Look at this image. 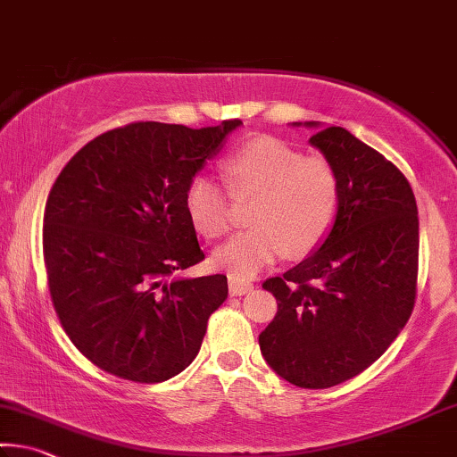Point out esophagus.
I'll use <instances>...</instances> for the list:
<instances>
[{"mask_svg": "<svg viewBox=\"0 0 457 457\" xmlns=\"http://www.w3.org/2000/svg\"><path fill=\"white\" fill-rule=\"evenodd\" d=\"M254 285L250 280H242L237 277H229V295L231 296H242L245 293H250Z\"/></svg>", "mask_w": 457, "mask_h": 457, "instance_id": "esophagus-1", "label": "esophagus"}]
</instances>
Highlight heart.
Masks as SVG:
<instances>
[{"instance_id": "heart-1", "label": "heart", "mask_w": 457, "mask_h": 457, "mask_svg": "<svg viewBox=\"0 0 457 457\" xmlns=\"http://www.w3.org/2000/svg\"><path fill=\"white\" fill-rule=\"evenodd\" d=\"M228 187L207 175L191 179L185 209L203 237L231 228L234 199L252 201L248 223L215 250L213 264L231 277L250 278L287 252L301 258L328 240L339 213L342 183L329 161L272 136H260L223 161Z\"/></svg>"}]
</instances>
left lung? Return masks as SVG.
<instances>
[{"instance_id": "8db88e82", "label": "left lung", "mask_w": 457, "mask_h": 457, "mask_svg": "<svg viewBox=\"0 0 457 457\" xmlns=\"http://www.w3.org/2000/svg\"><path fill=\"white\" fill-rule=\"evenodd\" d=\"M311 144L336 166L339 213L315 254L262 288L278 311L258 342L268 366L301 388H329L372 366L417 299L419 217L407 177L378 150L331 126Z\"/></svg>"}]
</instances>
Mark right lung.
Wrapping results in <instances>:
<instances>
[{
    "instance_id": "right-lung-1",
    "label": "right lung",
    "mask_w": 457,
    "mask_h": 457,
    "mask_svg": "<svg viewBox=\"0 0 457 457\" xmlns=\"http://www.w3.org/2000/svg\"><path fill=\"white\" fill-rule=\"evenodd\" d=\"M240 124L134 121L85 144L54 180L42 228L50 299L71 342L107 374L156 385L199 353L228 277L170 278L205 260L185 191Z\"/></svg>"
}]
</instances>
